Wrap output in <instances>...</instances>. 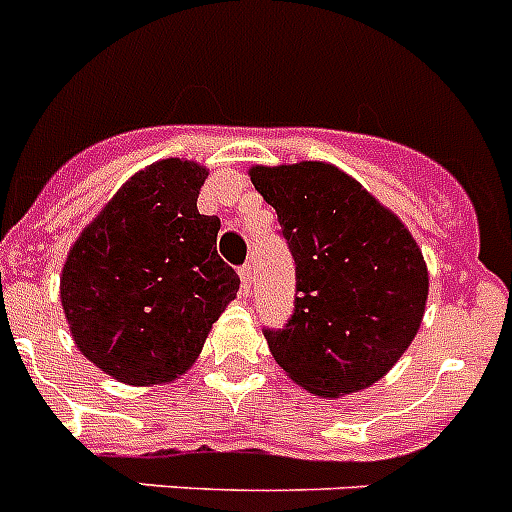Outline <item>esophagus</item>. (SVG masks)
I'll use <instances>...</instances> for the list:
<instances>
[{"label":"esophagus","mask_w":512,"mask_h":512,"mask_svg":"<svg viewBox=\"0 0 512 512\" xmlns=\"http://www.w3.org/2000/svg\"><path fill=\"white\" fill-rule=\"evenodd\" d=\"M240 274V287H243V292L248 295V290H251V282H253V272H251V264H243L238 269Z\"/></svg>","instance_id":"1"}]
</instances>
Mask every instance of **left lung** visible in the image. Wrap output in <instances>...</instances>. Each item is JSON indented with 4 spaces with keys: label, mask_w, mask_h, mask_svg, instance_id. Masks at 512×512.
Returning a JSON list of instances; mask_svg holds the SVG:
<instances>
[{
    "label": "left lung",
    "mask_w": 512,
    "mask_h": 512,
    "mask_svg": "<svg viewBox=\"0 0 512 512\" xmlns=\"http://www.w3.org/2000/svg\"><path fill=\"white\" fill-rule=\"evenodd\" d=\"M251 181L295 261V310L282 329H264L274 360L326 399L373 386L422 323V251L396 214L334 165H259Z\"/></svg>",
    "instance_id": "8db88e82"
}]
</instances>
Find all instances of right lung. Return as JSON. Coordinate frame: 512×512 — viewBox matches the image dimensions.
Masks as SVG:
<instances>
[{"label":"right lung","instance_id":"obj_1","mask_svg":"<svg viewBox=\"0 0 512 512\" xmlns=\"http://www.w3.org/2000/svg\"><path fill=\"white\" fill-rule=\"evenodd\" d=\"M207 170L160 160L85 227L61 272V305L82 355L129 386L191 368L240 277L217 256L220 220L199 214Z\"/></svg>","mask_w":512,"mask_h":512}]
</instances>
